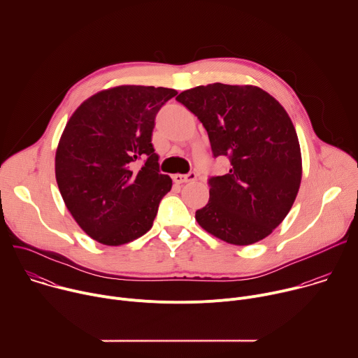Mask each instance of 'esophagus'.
I'll return each instance as SVG.
<instances>
[{
	"label": "esophagus",
	"mask_w": 358,
	"mask_h": 358,
	"mask_svg": "<svg viewBox=\"0 0 358 358\" xmlns=\"http://www.w3.org/2000/svg\"><path fill=\"white\" fill-rule=\"evenodd\" d=\"M196 180V174L195 173H188V174H174L173 176V181L177 184H184V182H189V181H195Z\"/></svg>",
	"instance_id": "obj_1"
}]
</instances>
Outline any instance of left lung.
Returning <instances> with one entry per match:
<instances>
[{
  "instance_id": "left-lung-1",
  "label": "left lung",
  "mask_w": 358,
  "mask_h": 358,
  "mask_svg": "<svg viewBox=\"0 0 358 358\" xmlns=\"http://www.w3.org/2000/svg\"><path fill=\"white\" fill-rule=\"evenodd\" d=\"M206 127L225 176L208 178L210 201L196 222L234 245L266 238L287 215L301 180L294 126L279 101L258 86L211 83L176 97Z\"/></svg>"
}]
</instances>
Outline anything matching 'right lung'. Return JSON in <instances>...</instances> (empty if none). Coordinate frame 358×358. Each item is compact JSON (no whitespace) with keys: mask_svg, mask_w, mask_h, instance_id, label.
Instances as JSON below:
<instances>
[{"mask_svg":"<svg viewBox=\"0 0 358 358\" xmlns=\"http://www.w3.org/2000/svg\"><path fill=\"white\" fill-rule=\"evenodd\" d=\"M176 94L169 87H112L85 100L66 123L57 182L66 208L94 241L117 246L152 227L173 181L160 173L151 134L159 110Z\"/></svg>","mask_w":358,"mask_h":358,"instance_id":"add662e5","label":"right lung"}]
</instances>
